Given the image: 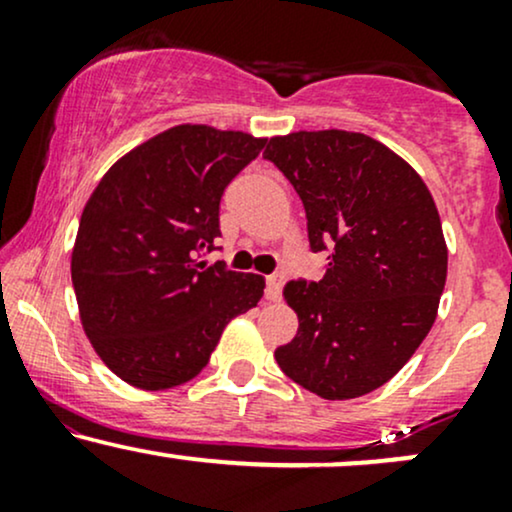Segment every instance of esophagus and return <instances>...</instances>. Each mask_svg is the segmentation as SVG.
<instances>
[{"label": "esophagus", "instance_id": "34e87169", "mask_svg": "<svg viewBox=\"0 0 512 512\" xmlns=\"http://www.w3.org/2000/svg\"><path fill=\"white\" fill-rule=\"evenodd\" d=\"M281 286H284V274L267 276V298L276 303L281 298Z\"/></svg>", "mask_w": 512, "mask_h": 512}]
</instances>
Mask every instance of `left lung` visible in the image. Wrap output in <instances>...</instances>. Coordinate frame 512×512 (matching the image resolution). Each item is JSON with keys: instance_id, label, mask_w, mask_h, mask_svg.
Instances as JSON below:
<instances>
[{"instance_id": "8db88e82", "label": "left lung", "mask_w": 512, "mask_h": 512, "mask_svg": "<svg viewBox=\"0 0 512 512\" xmlns=\"http://www.w3.org/2000/svg\"><path fill=\"white\" fill-rule=\"evenodd\" d=\"M264 156L301 197L320 281H289L298 332L276 363L322 399H354L395 378L424 342L448 276L443 226L421 175L378 139L346 129L269 139Z\"/></svg>"}]
</instances>
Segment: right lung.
Listing matches in <instances>:
<instances>
[{
    "label": "right lung",
    "mask_w": 512,
    "mask_h": 512,
    "mask_svg": "<svg viewBox=\"0 0 512 512\" xmlns=\"http://www.w3.org/2000/svg\"><path fill=\"white\" fill-rule=\"evenodd\" d=\"M267 144L236 129L170 127L117 158L88 197L72 250L81 327L139 390L190 383L264 276L199 262L214 250L226 185Z\"/></svg>",
    "instance_id": "1"
}]
</instances>
